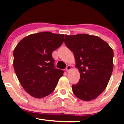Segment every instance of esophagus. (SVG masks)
Here are the masks:
<instances>
[{"label":"esophagus","mask_w":124,"mask_h":124,"mask_svg":"<svg viewBox=\"0 0 124 124\" xmlns=\"http://www.w3.org/2000/svg\"><path fill=\"white\" fill-rule=\"evenodd\" d=\"M71 69H72V67H71L70 65H68L66 68V71L67 72H69Z\"/></svg>","instance_id":"esophagus-1"}]
</instances>
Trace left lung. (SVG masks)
<instances>
[{"mask_svg": "<svg viewBox=\"0 0 124 124\" xmlns=\"http://www.w3.org/2000/svg\"><path fill=\"white\" fill-rule=\"evenodd\" d=\"M65 43L73 52L80 80L72 85L77 97L89 101L106 89L113 70V50L106 41L96 35H65Z\"/></svg>", "mask_w": 124, "mask_h": 124, "instance_id": "obj_1", "label": "left lung"}]
</instances>
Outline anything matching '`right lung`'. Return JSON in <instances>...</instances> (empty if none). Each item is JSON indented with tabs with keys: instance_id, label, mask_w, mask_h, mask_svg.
Here are the masks:
<instances>
[{
	"instance_id": "1",
	"label": "right lung",
	"mask_w": 124,
	"mask_h": 124,
	"mask_svg": "<svg viewBox=\"0 0 124 124\" xmlns=\"http://www.w3.org/2000/svg\"><path fill=\"white\" fill-rule=\"evenodd\" d=\"M64 34L45 31L25 37L13 52V67L25 92L34 97L43 98L54 92L63 71L55 69L52 56L61 46Z\"/></svg>"
}]
</instances>
